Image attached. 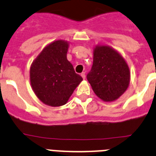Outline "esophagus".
<instances>
[{"label":"esophagus","mask_w":156,"mask_h":156,"mask_svg":"<svg viewBox=\"0 0 156 156\" xmlns=\"http://www.w3.org/2000/svg\"><path fill=\"white\" fill-rule=\"evenodd\" d=\"M81 76L82 77V78H83V79H85V72H82V73H81Z\"/></svg>","instance_id":"34e87169"}]
</instances>
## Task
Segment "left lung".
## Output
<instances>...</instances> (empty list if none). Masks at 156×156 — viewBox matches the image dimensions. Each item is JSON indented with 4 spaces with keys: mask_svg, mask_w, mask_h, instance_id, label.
Wrapping results in <instances>:
<instances>
[{
    "mask_svg": "<svg viewBox=\"0 0 156 156\" xmlns=\"http://www.w3.org/2000/svg\"><path fill=\"white\" fill-rule=\"evenodd\" d=\"M87 79L99 99L113 102L121 96L130 84V72L121 54L106 45L93 50V64Z\"/></svg>",
    "mask_w": 156,
    "mask_h": 156,
    "instance_id": "1",
    "label": "left lung"
}]
</instances>
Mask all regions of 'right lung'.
Wrapping results in <instances>:
<instances>
[{"label": "right lung", "instance_id": "right-lung-1", "mask_svg": "<svg viewBox=\"0 0 156 156\" xmlns=\"http://www.w3.org/2000/svg\"><path fill=\"white\" fill-rule=\"evenodd\" d=\"M68 47L65 40L52 42L31 64V86L38 99L48 106L66 104L83 80L67 59Z\"/></svg>", "mask_w": 156, "mask_h": 156}]
</instances>
